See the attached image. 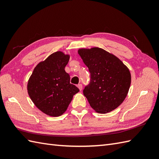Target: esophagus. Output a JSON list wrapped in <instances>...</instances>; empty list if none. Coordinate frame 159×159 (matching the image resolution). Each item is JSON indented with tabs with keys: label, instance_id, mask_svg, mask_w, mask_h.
<instances>
[{
	"label": "esophagus",
	"instance_id": "obj_1",
	"mask_svg": "<svg viewBox=\"0 0 159 159\" xmlns=\"http://www.w3.org/2000/svg\"><path fill=\"white\" fill-rule=\"evenodd\" d=\"M77 87H78V88L79 89L80 91H82V89H83V85H81V84H79V85H77Z\"/></svg>",
	"mask_w": 159,
	"mask_h": 159
}]
</instances>
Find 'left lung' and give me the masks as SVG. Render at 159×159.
Wrapping results in <instances>:
<instances>
[{
  "mask_svg": "<svg viewBox=\"0 0 159 159\" xmlns=\"http://www.w3.org/2000/svg\"><path fill=\"white\" fill-rule=\"evenodd\" d=\"M78 53L91 74L90 84L83 90L91 107L102 114L115 110L129 91V69L116 55L98 47L80 48Z\"/></svg>",
  "mask_w": 159,
  "mask_h": 159,
  "instance_id": "left-lung-1",
  "label": "left lung"
}]
</instances>
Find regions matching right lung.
Segmentation results:
<instances>
[{
	"instance_id": "1",
	"label": "right lung",
	"mask_w": 159,
	"mask_h": 159,
	"mask_svg": "<svg viewBox=\"0 0 159 159\" xmlns=\"http://www.w3.org/2000/svg\"><path fill=\"white\" fill-rule=\"evenodd\" d=\"M70 55L57 51L40 61L33 70L27 83V92L33 104L51 117L66 112L74 95L79 92L70 83L65 71Z\"/></svg>"
}]
</instances>
